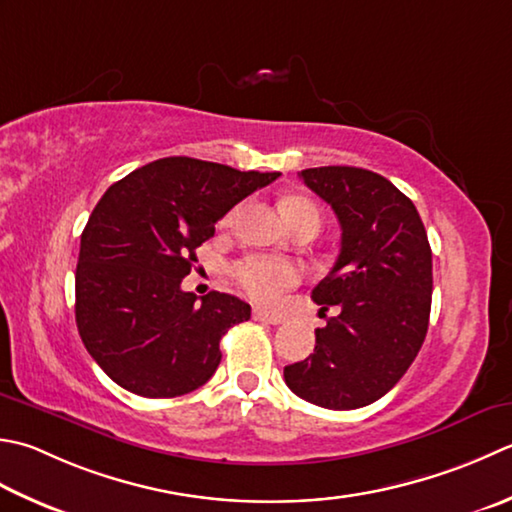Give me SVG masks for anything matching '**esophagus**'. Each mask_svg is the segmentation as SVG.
<instances>
[{
    "mask_svg": "<svg viewBox=\"0 0 512 512\" xmlns=\"http://www.w3.org/2000/svg\"><path fill=\"white\" fill-rule=\"evenodd\" d=\"M253 319H255V322H264V324H273V326H277V324H282V322H284V319L279 317V315L266 313V310H259V308H255V310H253Z\"/></svg>",
    "mask_w": 512,
    "mask_h": 512,
    "instance_id": "obj_1",
    "label": "esophagus"
}]
</instances>
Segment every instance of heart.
I'll list each match as a JSON object with an SVG mask.
<instances>
[{
	"mask_svg": "<svg viewBox=\"0 0 512 512\" xmlns=\"http://www.w3.org/2000/svg\"><path fill=\"white\" fill-rule=\"evenodd\" d=\"M237 210H230L224 222H233ZM282 210L288 219V224L302 222V219H317L322 222V213L319 206L308 197H288L282 202ZM233 275L237 284L244 288L248 297H253L259 304H275L279 295L284 293L288 286H293L299 279V268L288 262V259L279 257H266V255H253L246 257L242 262L235 264Z\"/></svg>",
	"mask_w": 512,
	"mask_h": 512,
	"instance_id": "1",
	"label": "heart"
}]
</instances>
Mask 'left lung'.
I'll use <instances>...</instances> for the list:
<instances>
[{
	"mask_svg": "<svg viewBox=\"0 0 512 512\" xmlns=\"http://www.w3.org/2000/svg\"><path fill=\"white\" fill-rule=\"evenodd\" d=\"M304 184L335 210L342 250L313 288L315 353L284 368L297 397L330 410L377 402L422 348L433 297V253L415 204L386 177L355 166L306 168Z\"/></svg>",
	"mask_w": 512,
	"mask_h": 512,
	"instance_id": "left-lung-1",
	"label": "left lung"
}]
</instances>
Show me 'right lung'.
I'll return each mask as SVG.
<instances>
[{
    "label": "right lung",
    "instance_id": "obj_1",
    "mask_svg": "<svg viewBox=\"0 0 512 512\" xmlns=\"http://www.w3.org/2000/svg\"><path fill=\"white\" fill-rule=\"evenodd\" d=\"M277 177L164 157L106 190L79 244L75 319L90 357L115 384L159 399L213 377L219 342L250 319V306L217 290L197 299L182 279L217 219Z\"/></svg>",
    "mask_w": 512,
    "mask_h": 512
}]
</instances>
